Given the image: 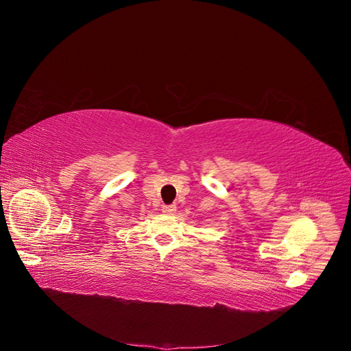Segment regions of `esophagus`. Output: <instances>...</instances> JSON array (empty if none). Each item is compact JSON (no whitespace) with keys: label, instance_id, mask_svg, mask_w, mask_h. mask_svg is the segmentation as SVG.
<instances>
[{"label":"esophagus","instance_id":"1","mask_svg":"<svg viewBox=\"0 0 351 351\" xmlns=\"http://www.w3.org/2000/svg\"><path fill=\"white\" fill-rule=\"evenodd\" d=\"M177 206L173 204V205H164L162 206V210L165 212V214H173V212H176Z\"/></svg>","mask_w":351,"mask_h":351}]
</instances>
